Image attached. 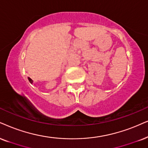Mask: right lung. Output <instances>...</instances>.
I'll list each match as a JSON object with an SVG mask.
<instances>
[{"instance_id": "add662e5", "label": "right lung", "mask_w": 148, "mask_h": 148, "mask_svg": "<svg viewBox=\"0 0 148 148\" xmlns=\"http://www.w3.org/2000/svg\"><path fill=\"white\" fill-rule=\"evenodd\" d=\"M28 79H29V82H30V83H31V84L33 83V81L32 79H31V78H29H29H28Z\"/></svg>"}]
</instances>
